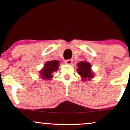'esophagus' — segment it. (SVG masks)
I'll return each mask as SVG.
<instances>
[{
    "mask_svg": "<svg viewBox=\"0 0 130 130\" xmlns=\"http://www.w3.org/2000/svg\"><path fill=\"white\" fill-rule=\"evenodd\" d=\"M73 62V59H68V60H65V63L67 64H71Z\"/></svg>",
    "mask_w": 130,
    "mask_h": 130,
    "instance_id": "34e87169",
    "label": "esophagus"
}]
</instances>
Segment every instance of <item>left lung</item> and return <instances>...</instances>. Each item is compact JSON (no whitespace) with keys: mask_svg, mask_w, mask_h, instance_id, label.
<instances>
[{"mask_svg":"<svg viewBox=\"0 0 130 130\" xmlns=\"http://www.w3.org/2000/svg\"><path fill=\"white\" fill-rule=\"evenodd\" d=\"M77 73L83 78V80H90L93 76V73L91 71V65L87 62H80L77 64Z\"/></svg>","mask_w":130,"mask_h":130,"instance_id":"left-lung-1","label":"left lung"}]
</instances>
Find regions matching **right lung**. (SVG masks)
<instances>
[{
	"instance_id": "right-lung-1",
	"label": "right lung",
	"mask_w": 130,
	"mask_h": 130,
	"mask_svg": "<svg viewBox=\"0 0 130 130\" xmlns=\"http://www.w3.org/2000/svg\"><path fill=\"white\" fill-rule=\"evenodd\" d=\"M59 67V62L58 60L48 61L44 64V68L40 72V76L44 79H51L53 77L52 73L57 71Z\"/></svg>"
}]
</instances>
